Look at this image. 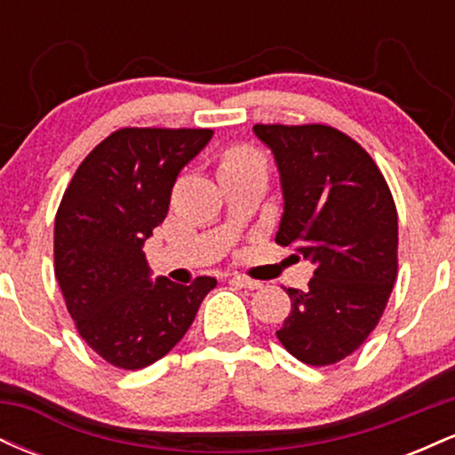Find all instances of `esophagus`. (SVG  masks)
Masks as SVG:
<instances>
[{
    "label": "esophagus",
    "instance_id": "34e87169",
    "mask_svg": "<svg viewBox=\"0 0 455 455\" xmlns=\"http://www.w3.org/2000/svg\"><path fill=\"white\" fill-rule=\"evenodd\" d=\"M233 282H235V284L242 286V289H248V291L263 289V282H260V280H252V278H248V275H242V274L233 275Z\"/></svg>",
    "mask_w": 455,
    "mask_h": 455
}]
</instances>
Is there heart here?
Segmentation results:
<instances>
[{"label": "heart", "instance_id": "obj_1", "mask_svg": "<svg viewBox=\"0 0 455 455\" xmlns=\"http://www.w3.org/2000/svg\"><path fill=\"white\" fill-rule=\"evenodd\" d=\"M250 164H265L263 156L257 149L248 148V145H233L222 154L220 169H237V166H250Z\"/></svg>", "mask_w": 455, "mask_h": 455}]
</instances>
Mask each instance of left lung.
Instances as JSON below:
<instances>
[{"mask_svg":"<svg viewBox=\"0 0 455 455\" xmlns=\"http://www.w3.org/2000/svg\"><path fill=\"white\" fill-rule=\"evenodd\" d=\"M284 195L275 243L315 265L307 289H286L291 315L275 331L293 357L331 365L379 325L398 275V212L377 162L325 124H257Z\"/></svg>","mask_w":455,"mask_h":455,"instance_id":"1","label":"left lung"}]
</instances>
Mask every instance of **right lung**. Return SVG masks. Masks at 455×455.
Wrapping results in <instances>:
<instances>
[{"instance_id":"obj_1","label":"right lung","mask_w":455,"mask_h":455,"mask_svg":"<svg viewBox=\"0 0 455 455\" xmlns=\"http://www.w3.org/2000/svg\"><path fill=\"white\" fill-rule=\"evenodd\" d=\"M210 128H119L78 164L55 216V278L76 331L107 363L140 370L184 338L216 286L149 280L145 239Z\"/></svg>"}]
</instances>
